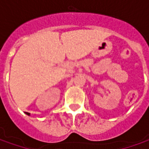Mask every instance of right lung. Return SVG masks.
Segmentation results:
<instances>
[{
	"label": "right lung",
	"instance_id": "right-lung-1",
	"mask_svg": "<svg viewBox=\"0 0 149 149\" xmlns=\"http://www.w3.org/2000/svg\"><path fill=\"white\" fill-rule=\"evenodd\" d=\"M26 114H30V113H26Z\"/></svg>",
	"mask_w": 149,
	"mask_h": 149
}]
</instances>
